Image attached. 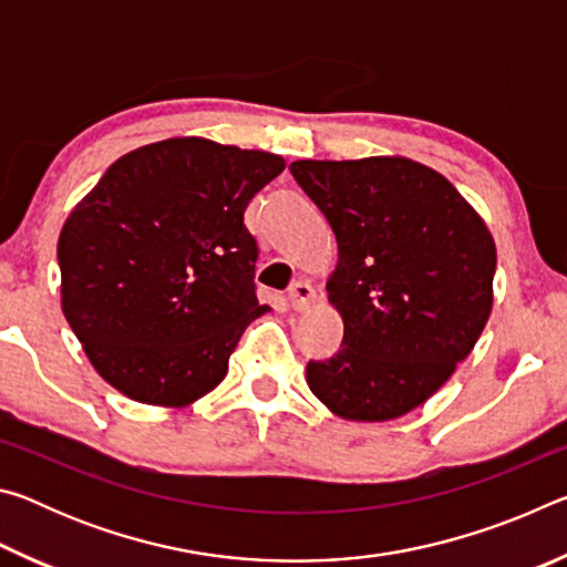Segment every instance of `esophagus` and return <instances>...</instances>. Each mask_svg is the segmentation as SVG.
Here are the masks:
<instances>
[{
  "label": "esophagus",
  "mask_w": 567,
  "mask_h": 567,
  "mask_svg": "<svg viewBox=\"0 0 567 567\" xmlns=\"http://www.w3.org/2000/svg\"><path fill=\"white\" fill-rule=\"evenodd\" d=\"M287 300H290L292 310H307L315 302V290L310 282H295L287 292Z\"/></svg>",
  "instance_id": "34e87169"
}]
</instances>
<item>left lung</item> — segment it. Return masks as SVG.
Returning <instances> with one entry per match:
<instances>
[{
    "label": "left lung",
    "instance_id": "obj_1",
    "mask_svg": "<svg viewBox=\"0 0 567 567\" xmlns=\"http://www.w3.org/2000/svg\"><path fill=\"white\" fill-rule=\"evenodd\" d=\"M290 172L338 239L328 300L344 324L340 352L307 362V385L342 420L405 415L445 385L485 330L491 229L415 159H297Z\"/></svg>",
    "mask_w": 567,
    "mask_h": 567
}]
</instances>
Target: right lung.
<instances>
[{
    "label": "right lung",
    "instance_id": "add662e5",
    "mask_svg": "<svg viewBox=\"0 0 567 567\" xmlns=\"http://www.w3.org/2000/svg\"><path fill=\"white\" fill-rule=\"evenodd\" d=\"M280 155L172 137L122 155L56 243L62 312L92 368L130 400L187 408L227 375L255 297L243 215Z\"/></svg>",
    "mask_w": 567,
    "mask_h": 567
}]
</instances>
